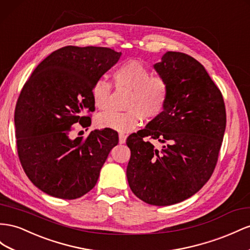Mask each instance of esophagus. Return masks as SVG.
<instances>
[{"label":"esophagus","mask_w":250,"mask_h":250,"mask_svg":"<svg viewBox=\"0 0 250 250\" xmlns=\"http://www.w3.org/2000/svg\"><path fill=\"white\" fill-rule=\"evenodd\" d=\"M126 134H124V133H120L119 134V142H120V144H124L125 142H126Z\"/></svg>","instance_id":"1"}]
</instances>
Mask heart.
<instances>
[{
  "label": "heart",
  "instance_id": "1",
  "mask_svg": "<svg viewBox=\"0 0 250 250\" xmlns=\"http://www.w3.org/2000/svg\"><path fill=\"white\" fill-rule=\"evenodd\" d=\"M113 82L118 88L130 90L124 112L108 111L97 117V125L120 132H130L142 119L151 120L163 112L169 96L167 82L161 77H152L150 70L138 62L129 60L113 70ZM111 86L104 79L97 80L91 88L94 106L100 110L109 108Z\"/></svg>",
  "mask_w": 250,
  "mask_h": 250
}]
</instances>
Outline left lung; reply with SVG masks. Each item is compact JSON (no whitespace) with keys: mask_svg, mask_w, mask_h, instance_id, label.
I'll list each match as a JSON object with an SVG mask.
<instances>
[{"mask_svg":"<svg viewBox=\"0 0 250 250\" xmlns=\"http://www.w3.org/2000/svg\"><path fill=\"white\" fill-rule=\"evenodd\" d=\"M153 68L169 88L165 108L126 144L130 189L145 203L168 206L197 193L211 177L226 127L224 100L204 66L167 51ZM145 136L167 145L157 150Z\"/></svg>","mask_w":250,"mask_h":250,"instance_id":"left-lung-1","label":"left lung"}]
</instances>
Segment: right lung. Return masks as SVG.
Listing matches in <instances>:
<instances>
[{"instance_id": "obj_1", "label": "right lung", "mask_w": 250, "mask_h": 250, "mask_svg": "<svg viewBox=\"0 0 250 250\" xmlns=\"http://www.w3.org/2000/svg\"><path fill=\"white\" fill-rule=\"evenodd\" d=\"M121 52L106 47H62L33 70L18 99V154L27 177L51 197L73 200L97 184L101 168L119 138L112 129L70 139L72 125L91 124V88L117 64Z\"/></svg>"}]
</instances>
